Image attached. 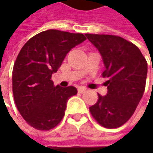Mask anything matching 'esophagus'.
<instances>
[{
    "mask_svg": "<svg viewBox=\"0 0 153 153\" xmlns=\"http://www.w3.org/2000/svg\"><path fill=\"white\" fill-rule=\"evenodd\" d=\"M86 90H87V88H84V87H79V88H78V93H80V94H82V93H84Z\"/></svg>",
    "mask_w": 153,
    "mask_h": 153,
    "instance_id": "1",
    "label": "esophagus"
}]
</instances>
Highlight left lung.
Here are the masks:
<instances>
[{"label":"left lung","instance_id":"obj_1","mask_svg":"<svg viewBox=\"0 0 153 153\" xmlns=\"http://www.w3.org/2000/svg\"><path fill=\"white\" fill-rule=\"evenodd\" d=\"M100 51L105 66L107 94L89 107L97 123L106 128L123 125L134 114L143 96L147 75V63L137 46L113 35L86 34Z\"/></svg>","mask_w":153,"mask_h":153}]
</instances>
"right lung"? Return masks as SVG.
Returning <instances> with one entry per match:
<instances>
[{"mask_svg":"<svg viewBox=\"0 0 153 153\" xmlns=\"http://www.w3.org/2000/svg\"><path fill=\"white\" fill-rule=\"evenodd\" d=\"M86 39L80 33L48 30L34 36L21 48L13 70V94L21 116L36 129L57 126L68 99L76 94L75 87H55L51 78L71 49Z\"/></svg>","mask_w":153,"mask_h":153,"instance_id":"right-lung-1","label":"right lung"}]
</instances>
